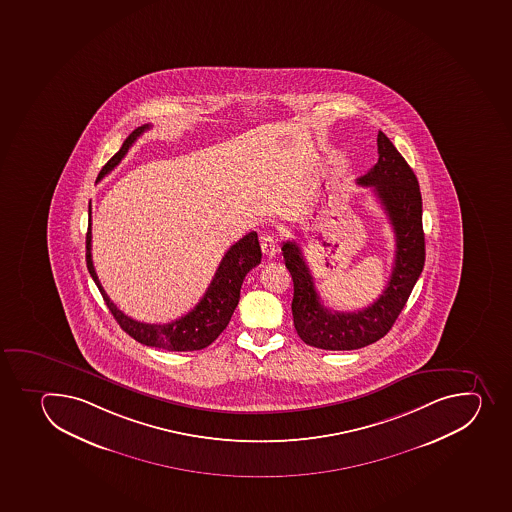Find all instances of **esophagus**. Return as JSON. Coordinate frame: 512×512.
Here are the masks:
<instances>
[{
  "label": "esophagus",
  "instance_id": "obj_1",
  "mask_svg": "<svg viewBox=\"0 0 512 512\" xmlns=\"http://www.w3.org/2000/svg\"><path fill=\"white\" fill-rule=\"evenodd\" d=\"M277 242L270 235H263L262 237V252L265 257L272 258L273 255L277 254Z\"/></svg>",
  "mask_w": 512,
  "mask_h": 512
}]
</instances>
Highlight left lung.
I'll list each match as a JSON object with an SVG mask.
<instances>
[{
	"mask_svg": "<svg viewBox=\"0 0 512 512\" xmlns=\"http://www.w3.org/2000/svg\"><path fill=\"white\" fill-rule=\"evenodd\" d=\"M378 162L356 184L371 187L395 230V263L390 280L370 307L331 312L320 302L313 275L295 242L282 245L293 280V325L307 345L322 350H358L391 330L424 267L423 200L418 179L393 142L378 132Z\"/></svg>",
	"mask_w": 512,
	"mask_h": 512,
	"instance_id": "left-lung-1",
	"label": "left lung"
}]
</instances>
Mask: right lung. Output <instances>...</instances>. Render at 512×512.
Instances as JSON below:
<instances>
[{
  "mask_svg": "<svg viewBox=\"0 0 512 512\" xmlns=\"http://www.w3.org/2000/svg\"><path fill=\"white\" fill-rule=\"evenodd\" d=\"M147 129H151V124L137 127L129 134L126 141L122 142L121 149L101 169L98 179H103L124 159L129 147ZM260 260H262V250L258 244L257 232H250L227 250L204 297L187 315L166 325L137 322L124 315L111 302V298L104 292L103 285L96 275L93 255H91V205H89L88 234H86V263H88L89 273L94 283L98 285L99 292L103 295L104 302L108 305L112 317L116 318L119 327L142 345L167 351H195L209 346L229 325L230 317L235 307L239 305L240 288L244 283L245 275L252 268L257 267Z\"/></svg>",
  "mask_w": 512,
  "mask_h": 512,
  "instance_id": "1",
  "label": "right lung"
}]
</instances>
